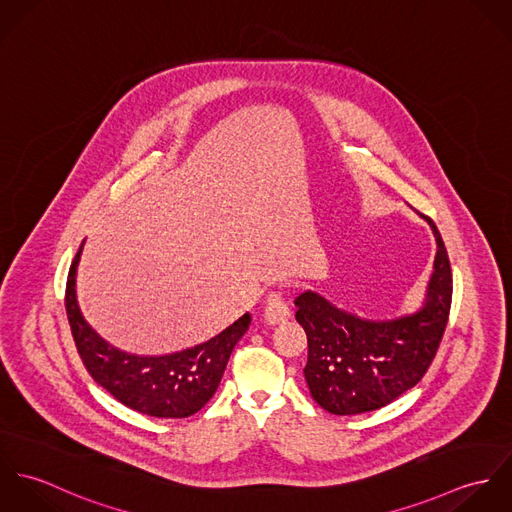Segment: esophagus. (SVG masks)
<instances>
[{
	"label": "esophagus",
	"mask_w": 512,
	"mask_h": 512,
	"mask_svg": "<svg viewBox=\"0 0 512 512\" xmlns=\"http://www.w3.org/2000/svg\"><path fill=\"white\" fill-rule=\"evenodd\" d=\"M262 315H264L266 323L278 325V323L288 321L290 315H292V311H290L288 303L284 301L282 293L272 292L268 293V297H266V305H264V313H262Z\"/></svg>",
	"instance_id": "esophagus-1"
}]
</instances>
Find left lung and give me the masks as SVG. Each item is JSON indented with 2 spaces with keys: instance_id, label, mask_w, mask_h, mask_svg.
<instances>
[{
  "instance_id": "left-lung-1",
  "label": "left lung",
  "mask_w": 512,
  "mask_h": 512,
  "mask_svg": "<svg viewBox=\"0 0 512 512\" xmlns=\"http://www.w3.org/2000/svg\"><path fill=\"white\" fill-rule=\"evenodd\" d=\"M432 224V222H430ZM434 272L424 303L394 319H365L319 293L295 297V319L307 333L303 368L313 400L337 416L378 410L414 388L438 353L449 307L451 268L438 228Z\"/></svg>"
}]
</instances>
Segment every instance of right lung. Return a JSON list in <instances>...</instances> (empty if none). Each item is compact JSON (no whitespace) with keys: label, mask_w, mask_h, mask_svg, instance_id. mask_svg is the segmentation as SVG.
Returning a JSON list of instances; mask_svg holds the SVG:
<instances>
[{"label":"right lung","mask_w":512,"mask_h":512,"mask_svg":"<svg viewBox=\"0 0 512 512\" xmlns=\"http://www.w3.org/2000/svg\"><path fill=\"white\" fill-rule=\"evenodd\" d=\"M82 246L69 270L65 305L78 355L90 376L116 400L140 414L153 418H187L197 414L217 392L234 345L248 331L250 315L244 313L213 339L179 353L161 357L124 353L106 343L80 313L76 268Z\"/></svg>","instance_id":"add662e5"}]
</instances>
